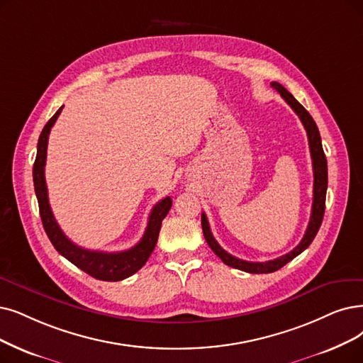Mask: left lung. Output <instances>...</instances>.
<instances>
[{"mask_svg": "<svg viewBox=\"0 0 363 363\" xmlns=\"http://www.w3.org/2000/svg\"><path fill=\"white\" fill-rule=\"evenodd\" d=\"M272 88L280 92V95L283 96V99L286 103L294 108V111L299 116V119L306 128L307 131V137H308V144H310V153H311V159H313V172H314V186H313V207H311V216H310V222H308V228L303 234V238L301 240V242L296 245V247L277 259L272 260H267V262H247V260L238 259L235 256L229 255L228 252H225L219 242H217L211 234V229L207 220L206 213L201 214V225H202V232H204V237L207 244L211 247V250L222 259V262L226 264L228 267H232L235 269H241L245 272L250 274H269L280 269L281 267H284L287 262H291L294 257H296L298 255H301L303 250H306L308 245L313 242L314 237L317 235V230L322 225L323 220V214H325V202H326V189H328V162H326V156L322 147V138H320V133H318V128L315 125V122L313 121V118L310 116V113L303 108L298 101L294 98V95L289 92L286 88L277 82L271 83Z\"/></svg>", "mask_w": 363, "mask_h": 363, "instance_id": "left-lung-1", "label": "left lung"}]
</instances>
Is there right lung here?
<instances>
[{
    "label": "right lung",
    "mask_w": 363,
    "mask_h": 363,
    "mask_svg": "<svg viewBox=\"0 0 363 363\" xmlns=\"http://www.w3.org/2000/svg\"><path fill=\"white\" fill-rule=\"evenodd\" d=\"M62 107L57 110L52 119L43 128V131L38 138L37 144V156L33 168V179H34V189L38 199V208L43 228H45L46 234L53 244V247L57 250V253L62 255L65 259H68L71 264H74L77 268L89 274L91 277L103 280V281H121L126 277H131L135 274L144 264L147 262L150 257L157 237L159 230H161L162 220L168 214L172 201L169 196L164 198L157 202V204L152 208V213L149 216V222L146 232H144L143 238L135 244L134 247L123 250V252H96V250H88L83 249L80 245L72 242L56 223L48 196V186L45 179V165H46V155H48V140L50 129L55 125L57 116L61 114Z\"/></svg>",
    "instance_id": "right-lung-1"
}]
</instances>
